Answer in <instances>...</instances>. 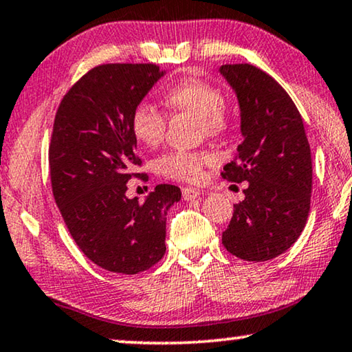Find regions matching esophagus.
Returning a JSON list of instances; mask_svg holds the SVG:
<instances>
[{
    "label": "esophagus",
    "mask_w": 352,
    "mask_h": 352,
    "mask_svg": "<svg viewBox=\"0 0 352 352\" xmlns=\"http://www.w3.org/2000/svg\"><path fill=\"white\" fill-rule=\"evenodd\" d=\"M198 195H200V190L195 187H182V198L184 200H193V198H197Z\"/></svg>",
    "instance_id": "obj_1"
}]
</instances>
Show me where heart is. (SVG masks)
<instances>
[{"instance_id": "obj_1", "label": "heart", "mask_w": 352, "mask_h": 352, "mask_svg": "<svg viewBox=\"0 0 352 352\" xmlns=\"http://www.w3.org/2000/svg\"><path fill=\"white\" fill-rule=\"evenodd\" d=\"M164 104L171 113L197 116L200 135L219 136L228 129V111L223 95L210 80L188 76L171 84L164 94ZM168 116L149 103L136 104L130 116V129L136 141L147 147L159 146L165 138ZM216 160L211 152L201 149L168 151L154 162L157 175L173 181L197 182L201 179L203 168Z\"/></svg>"}]
</instances>
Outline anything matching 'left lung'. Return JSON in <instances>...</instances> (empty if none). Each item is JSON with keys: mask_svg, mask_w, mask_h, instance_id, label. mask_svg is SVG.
I'll return each mask as SVG.
<instances>
[{"mask_svg": "<svg viewBox=\"0 0 352 352\" xmlns=\"http://www.w3.org/2000/svg\"><path fill=\"white\" fill-rule=\"evenodd\" d=\"M236 91L244 140L222 177L249 182L222 233L228 252L263 262L286 252L307 223L313 165L302 116L287 91L257 66L222 65Z\"/></svg>", "mask_w": 352, "mask_h": 352, "instance_id": "1", "label": "left lung"}]
</instances>
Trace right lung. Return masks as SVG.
<instances>
[{"instance_id":"1","label":"right lung","mask_w":352,"mask_h":352,"mask_svg":"<svg viewBox=\"0 0 352 352\" xmlns=\"http://www.w3.org/2000/svg\"><path fill=\"white\" fill-rule=\"evenodd\" d=\"M164 71L154 63H106L71 87L55 114L49 146L55 203L87 258L113 273L136 274L165 256L166 211L179 187L159 184L144 203L126 198L142 162L131 111Z\"/></svg>"}]
</instances>
